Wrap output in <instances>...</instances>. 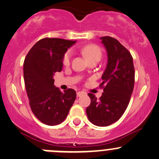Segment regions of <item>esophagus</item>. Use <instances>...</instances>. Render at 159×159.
Returning a JSON list of instances; mask_svg holds the SVG:
<instances>
[{
	"label": "esophagus",
	"instance_id": "esophagus-1",
	"mask_svg": "<svg viewBox=\"0 0 159 159\" xmlns=\"http://www.w3.org/2000/svg\"><path fill=\"white\" fill-rule=\"evenodd\" d=\"M84 94H85V93H84V92H81V91H78L77 92V97H81V96L84 95Z\"/></svg>",
	"mask_w": 159,
	"mask_h": 159
}]
</instances>
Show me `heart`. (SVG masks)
<instances>
[{
	"instance_id": "heart-1",
	"label": "heart",
	"mask_w": 159,
	"mask_h": 159,
	"mask_svg": "<svg viewBox=\"0 0 159 159\" xmlns=\"http://www.w3.org/2000/svg\"><path fill=\"white\" fill-rule=\"evenodd\" d=\"M81 51H82L83 54L88 61L95 58L100 59L101 55H102V52H101L100 48L95 44L86 45V46H84L82 48ZM71 54L72 53H71V50H67L64 53L63 57H62V64L64 66H69V64L71 62Z\"/></svg>"
}]
</instances>
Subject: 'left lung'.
Segmentation results:
<instances>
[{"mask_svg":"<svg viewBox=\"0 0 159 159\" xmlns=\"http://www.w3.org/2000/svg\"><path fill=\"white\" fill-rule=\"evenodd\" d=\"M100 39L108 55L100 84L103 93L99 99L88 93L91 101L86 112L92 124L106 127L118 121L126 110L134 90L135 71L131 54L118 40L109 36Z\"/></svg>","mask_w":159,"mask_h":159,"instance_id":"left-lung-1","label":"left lung"}]
</instances>
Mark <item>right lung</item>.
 <instances>
[{
  "label": "right lung",
  "instance_id": "1",
  "mask_svg": "<svg viewBox=\"0 0 159 159\" xmlns=\"http://www.w3.org/2000/svg\"><path fill=\"white\" fill-rule=\"evenodd\" d=\"M75 41L45 38L30 49L24 60L23 75L29 105L34 115L47 125L62 123L76 98L69 88L62 93L54 86L53 75L62 69V57Z\"/></svg>",
  "mask_w": 159,
  "mask_h": 159
}]
</instances>
